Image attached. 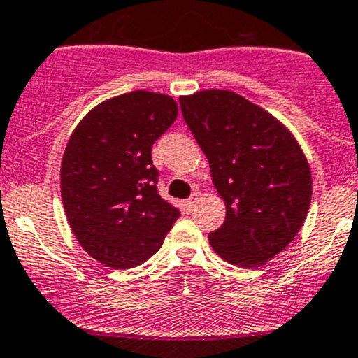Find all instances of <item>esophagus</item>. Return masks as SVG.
Returning a JSON list of instances; mask_svg holds the SVG:
<instances>
[{
    "mask_svg": "<svg viewBox=\"0 0 358 358\" xmlns=\"http://www.w3.org/2000/svg\"><path fill=\"white\" fill-rule=\"evenodd\" d=\"M199 196H200V195H199V192H195V193H193L192 196H189L188 200H186V202H185V206L188 207V209H193V207H195V203L199 202Z\"/></svg>",
    "mask_w": 358,
    "mask_h": 358,
    "instance_id": "1",
    "label": "esophagus"
}]
</instances>
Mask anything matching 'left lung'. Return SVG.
Instances as JSON below:
<instances>
[{
  "instance_id": "8db88e82",
  "label": "left lung",
  "mask_w": 358,
  "mask_h": 358,
  "mask_svg": "<svg viewBox=\"0 0 358 358\" xmlns=\"http://www.w3.org/2000/svg\"><path fill=\"white\" fill-rule=\"evenodd\" d=\"M179 103L227 207L210 246L237 267L267 264L308 216L313 181L301 145L283 122L234 91H196Z\"/></svg>"
}]
</instances>
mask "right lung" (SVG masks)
<instances>
[{
	"label": "right lung",
	"mask_w": 358,
	"mask_h": 358,
	"mask_svg": "<svg viewBox=\"0 0 358 358\" xmlns=\"http://www.w3.org/2000/svg\"><path fill=\"white\" fill-rule=\"evenodd\" d=\"M177 117L172 96L131 91L91 108L61 162L66 220L83 250L112 268L144 264L179 209L158 195L151 148Z\"/></svg>",
	"instance_id": "1"
}]
</instances>
